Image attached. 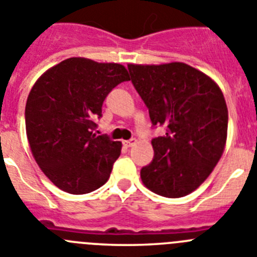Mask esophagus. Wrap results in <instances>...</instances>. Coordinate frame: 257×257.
<instances>
[{
    "label": "esophagus",
    "mask_w": 257,
    "mask_h": 257,
    "mask_svg": "<svg viewBox=\"0 0 257 257\" xmlns=\"http://www.w3.org/2000/svg\"><path fill=\"white\" fill-rule=\"evenodd\" d=\"M137 142V140L136 138H132V140H128V141H124L123 145L125 146V147H132V146L134 145V143Z\"/></svg>",
    "instance_id": "esophagus-1"
}]
</instances>
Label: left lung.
I'll return each instance as SVG.
<instances>
[{"instance_id": "1", "label": "left lung", "mask_w": 257, "mask_h": 257, "mask_svg": "<svg viewBox=\"0 0 257 257\" xmlns=\"http://www.w3.org/2000/svg\"><path fill=\"white\" fill-rule=\"evenodd\" d=\"M128 70L152 126L166 131L152 140L154 159L141 169L143 184L164 197H183L209 177L224 151L228 108L223 93L183 62L131 64Z\"/></svg>"}]
</instances>
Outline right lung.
Masks as SVG:
<instances>
[{"label":"right lung","instance_id":"right-lung-1","mask_svg":"<svg viewBox=\"0 0 257 257\" xmlns=\"http://www.w3.org/2000/svg\"><path fill=\"white\" fill-rule=\"evenodd\" d=\"M126 80L120 64L70 57L33 85L25 106L27 137L39 168L62 191L84 195L107 182L121 143L93 131L107 94Z\"/></svg>","mask_w":257,"mask_h":257}]
</instances>
